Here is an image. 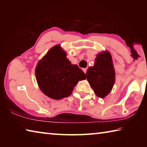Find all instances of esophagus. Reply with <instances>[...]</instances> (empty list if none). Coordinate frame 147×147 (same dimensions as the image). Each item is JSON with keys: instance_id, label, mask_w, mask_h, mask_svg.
<instances>
[{"instance_id": "obj_1", "label": "esophagus", "mask_w": 147, "mask_h": 147, "mask_svg": "<svg viewBox=\"0 0 147 147\" xmlns=\"http://www.w3.org/2000/svg\"><path fill=\"white\" fill-rule=\"evenodd\" d=\"M82 70H83V71L84 72V73H86V72H87V69L86 68H84L83 69H82Z\"/></svg>"}]
</instances>
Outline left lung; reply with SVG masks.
Wrapping results in <instances>:
<instances>
[{
  "label": "left lung",
  "mask_w": 147,
  "mask_h": 147,
  "mask_svg": "<svg viewBox=\"0 0 147 147\" xmlns=\"http://www.w3.org/2000/svg\"><path fill=\"white\" fill-rule=\"evenodd\" d=\"M86 75L96 95L100 98L106 96L115 82V71L110 53L104 52L98 54L94 66L89 67Z\"/></svg>",
  "instance_id": "8db88e82"
}]
</instances>
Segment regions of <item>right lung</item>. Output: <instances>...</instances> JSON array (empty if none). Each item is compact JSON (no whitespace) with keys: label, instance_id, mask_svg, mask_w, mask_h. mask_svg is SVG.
<instances>
[{"label":"right lung","instance_id":"obj_1","mask_svg":"<svg viewBox=\"0 0 147 147\" xmlns=\"http://www.w3.org/2000/svg\"><path fill=\"white\" fill-rule=\"evenodd\" d=\"M36 76L43 93L56 100L71 95L78 81L86 78L82 70L66 58L60 45L53 47L39 61Z\"/></svg>","mask_w":147,"mask_h":147}]
</instances>
